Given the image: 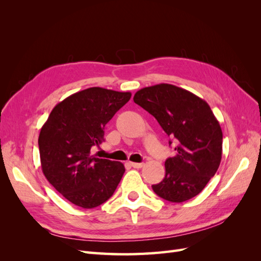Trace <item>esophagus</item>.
Listing matches in <instances>:
<instances>
[{
	"label": "esophagus",
	"mask_w": 261,
	"mask_h": 261,
	"mask_svg": "<svg viewBox=\"0 0 261 261\" xmlns=\"http://www.w3.org/2000/svg\"><path fill=\"white\" fill-rule=\"evenodd\" d=\"M130 167H133L134 169H140L144 167V163H135V162H130Z\"/></svg>",
	"instance_id": "obj_1"
}]
</instances>
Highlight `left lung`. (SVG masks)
<instances>
[{"mask_svg": "<svg viewBox=\"0 0 261 261\" xmlns=\"http://www.w3.org/2000/svg\"><path fill=\"white\" fill-rule=\"evenodd\" d=\"M134 102L154 116L177 145L176 154L165 160V176L152 185L153 192L171 202L198 195L216 174L222 158V130L209 105L169 84L138 90Z\"/></svg>", "mask_w": 261, "mask_h": 261, "instance_id": "1", "label": "left lung"}]
</instances>
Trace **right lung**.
Wrapping results in <instances>:
<instances>
[{
	"label": "right lung",
	"instance_id": "obj_1",
	"mask_svg": "<svg viewBox=\"0 0 261 261\" xmlns=\"http://www.w3.org/2000/svg\"><path fill=\"white\" fill-rule=\"evenodd\" d=\"M130 92L92 87L54 107L38 145L50 184L78 207L96 208L111 197L125 172L123 163L91 155L105 140V126L129 101Z\"/></svg>",
	"mask_w": 261,
	"mask_h": 261
}]
</instances>
